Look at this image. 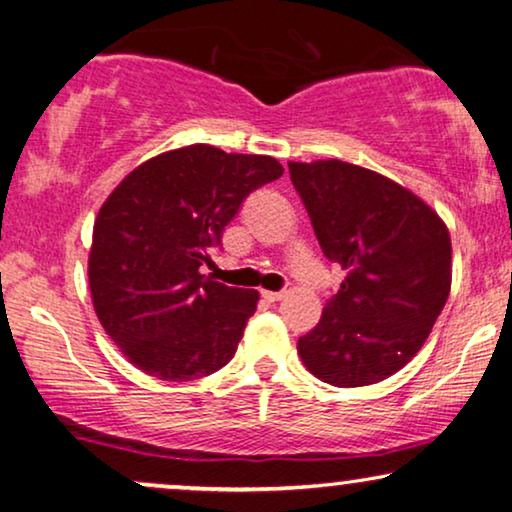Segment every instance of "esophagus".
<instances>
[{"label": "esophagus", "instance_id": "esophagus-1", "mask_svg": "<svg viewBox=\"0 0 512 512\" xmlns=\"http://www.w3.org/2000/svg\"><path fill=\"white\" fill-rule=\"evenodd\" d=\"M261 296L268 300V303H277V300L284 298V291H261Z\"/></svg>", "mask_w": 512, "mask_h": 512}]
</instances>
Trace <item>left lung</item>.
<instances>
[{
  "label": "left lung",
  "instance_id": "obj_1",
  "mask_svg": "<svg viewBox=\"0 0 512 512\" xmlns=\"http://www.w3.org/2000/svg\"><path fill=\"white\" fill-rule=\"evenodd\" d=\"M289 172L321 251L345 270L298 340L300 359L333 387L387 380L422 349L450 296V230L422 198L366 167L331 158Z\"/></svg>",
  "mask_w": 512,
  "mask_h": 512
}]
</instances>
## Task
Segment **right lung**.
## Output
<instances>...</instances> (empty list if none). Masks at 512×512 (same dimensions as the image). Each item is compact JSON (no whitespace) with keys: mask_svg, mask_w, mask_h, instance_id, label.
I'll return each instance as SVG.
<instances>
[{"mask_svg":"<svg viewBox=\"0 0 512 512\" xmlns=\"http://www.w3.org/2000/svg\"><path fill=\"white\" fill-rule=\"evenodd\" d=\"M282 174L270 156L191 144L149 158L111 191L93 226L88 284L97 319L132 366L188 382L233 359L258 291L200 268L242 200Z\"/></svg>","mask_w":512,"mask_h":512,"instance_id":"1","label":"right lung"}]
</instances>
